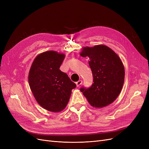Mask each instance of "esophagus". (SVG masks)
<instances>
[{
    "label": "esophagus",
    "instance_id": "1",
    "mask_svg": "<svg viewBox=\"0 0 149 149\" xmlns=\"http://www.w3.org/2000/svg\"><path fill=\"white\" fill-rule=\"evenodd\" d=\"M82 83H83V81H81V80H79L78 81H77L76 83V86H77L78 87V86H79L82 84Z\"/></svg>",
    "mask_w": 149,
    "mask_h": 149
}]
</instances>
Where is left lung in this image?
<instances>
[{"instance_id":"left-lung-1","label":"left lung","mask_w":149,"mask_h":149,"mask_svg":"<svg viewBox=\"0 0 149 149\" xmlns=\"http://www.w3.org/2000/svg\"><path fill=\"white\" fill-rule=\"evenodd\" d=\"M80 55L89 57L93 76L91 86L82 87L80 91L93 107H103L113 102L119 95L124 81V67L120 58L104 45L83 47Z\"/></svg>"}]
</instances>
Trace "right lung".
<instances>
[{"label": "right lung", "instance_id": "obj_1", "mask_svg": "<svg viewBox=\"0 0 149 149\" xmlns=\"http://www.w3.org/2000/svg\"><path fill=\"white\" fill-rule=\"evenodd\" d=\"M65 55L55 51L40 53L35 58L29 74V83L36 101L44 109L58 112L70 100L76 87L66 73L60 70Z\"/></svg>", "mask_w": 149, "mask_h": 149}]
</instances>
